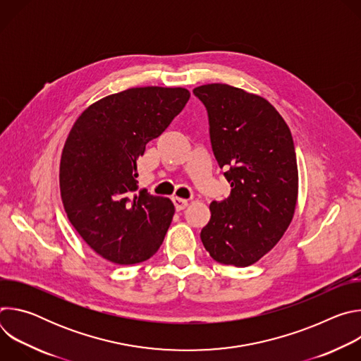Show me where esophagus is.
Here are the masks:
<instances>
[{"label": "esophagus", "mask_w": 361, "mask_h": 361, "mask_svg": "<svg viewBox=\"0 0 361 361\" xmlns=\"http://www.w3.org/2000/svg\"><path fill=\"white\" fill-rule=\"evenodd\" d=\"M173 202L176 205V210L180 212V210H184L187 205H188V200L185 198H181V197H173Z\"/></svg>", "instance_id": "1"}]
</instances>
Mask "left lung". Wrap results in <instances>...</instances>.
Instances as JSON below:
<instances>
[{"instance_id": "8db88e82", "label": "left lung", "mask_w": 361, "mask_h": 361, "mask_svg": "<svg viewBox=\"0 0 361 361\" xmlns=\"http://www.w3.org/2000/svg\"><path fill=\"white\" fill-rule=\"evenodd\" d=\"M192 92L207 109L214 156L231 184L228 198L210 204L201 241L213 259L247 267L288 228L298 195V170L288 126L270 102L227 84Z\"/></svg>"}]
</instances>
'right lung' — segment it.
Listing matches in <instances>:
<instances>
[{"mask_svg": "<svg viewBox=\"0 0 361 361\" xmlns=\"http://www.w3.org/2000/svg\"><path fill=\"white\" fill-rule=\"evenodd\" d=\"M188 98L181 87L128 88L95 101L74 123L61 154V200L73 227L102 259L131 266L163 244L174 204L138 191L137 160Z\"/></svg>", "mask_w": 361, "mask_h": 361, "instance_id": "add662e5", "label": "right lung"}]
</instances>
